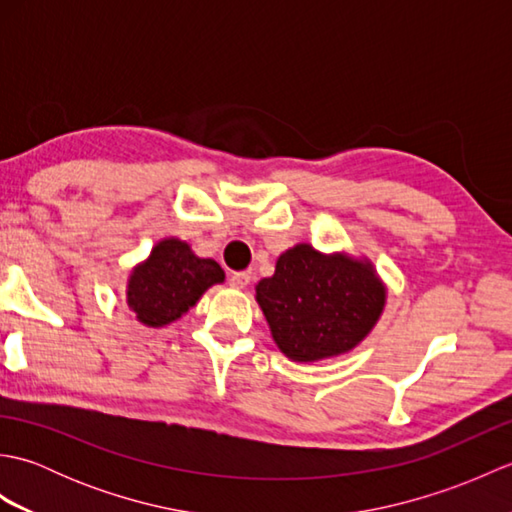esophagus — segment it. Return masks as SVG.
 <instances>
[{
    "mask_svg": "<svg viewBox=\"0 0 512 512\" xmlns=\"http://www.w3.org/2000/svg\"><path fill=\"white\" fill-rule=\"evenodd\" d=\"M228 281H231L233 288L242 290V288H246L250 284V273H246V270H239V273H233Z\"/></svg>",
    "mask_w": 512,
    "mask_h": 512,
    "instance_id": "1",
    "label": "esophagus"
}]
</instances>
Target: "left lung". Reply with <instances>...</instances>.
Returning <instances> with one entry per match:
<instances>
[{
    "label": "left lung",
    "mask_w": 512,
    "mask_h": 512,
    "mask_svg": "<svg viewBox=\"0 0 512 512\" xmlns=\"http://www.w3.org/2000/svg\"><path fill=\"white\" fill-rule=\"evenodd\" d=\"M257 303L277 347L297 363L350 352L374 328L385 286L369 262L297 244L257 284Z\"/></svg>",
    "instance_id": "1"
}]
</instances>
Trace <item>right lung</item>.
<instances>
[{"instance_id":"add662e5","label":"right lung","mask_w":512,"mask_h":512,"mask_svg":"<svg viewBox=\"0 0 512 512\" xmlns=\"http://www.w3.org/2000/svg\"><path fill=\"white\" fill-rule=\"evenodd\" d=\"M224 281V270L213 259L195 257L180 239H162L145 264L134 268L127 286V303L136 319L162 328L195 306L204 290Z\"/></svg>"}]
</instances>
